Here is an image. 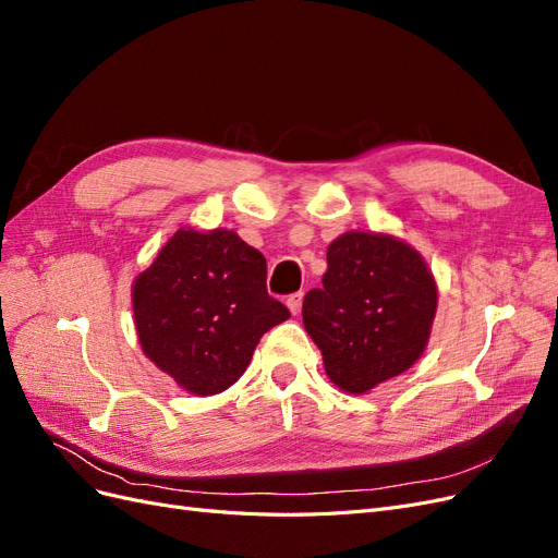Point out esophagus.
I'll return each instance as SVG.
<instances>
[{
	"mask_svg": "<svg viewBox=\"0 0 558 558\" xmlns=\"http://www.w3.org/2000/svg\"><path fill=\"white\" fill-rule=\"evenodd\" d=\"M302 298H305V293L298 291V293L289 295V300H286V305H289L291 314H300V310H302Z\"/></svg>",
	"mask_w": 558,
	"mask_h": 558,
	"instance_id": "34e87169",
	"label": "esophagus"
}]
</instances>
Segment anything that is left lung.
Instances as JSON below:
<instances>
[{
  "label": "left lung",
  "instance_id": "obj_1",
  "mask_svg": "<svg viewBox=\"0 0 558 558\" xmlns=\"http://www.w3.org/2000/svg\"><path fill=\"white\" fill-rule=\"evenodd\" d=\"M435 310L437 286L416 248L351 230L328 246L324 286L305 295L302 324L330 381L361 396L418 361Z\"/></svg>",
  "mask_w": 558,
  "mask_h": 558
}]
</instances>
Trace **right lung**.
I'll list each match as a JSON object with an SVG mask.
<instances>
[{"label":"right lung","instance_id":"add662e5","mask_svg":"<svg viewBox=\"0 0 558 558\" xmlns=\"http://www.w3.org/2000/svg\"><path fill=\"white\" fill-rule=\"evenodd\" d=\"M265 279V256L238 232L177 230L132 283L144 353L183 391H226L244 375L260 337L291 316L269 298Z\"/></svg>","mask_w":558,"mask_h":558}]
</instances>
